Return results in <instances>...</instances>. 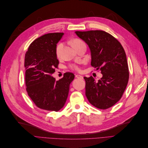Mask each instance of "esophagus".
<instances>
[{"instance_id":"1","label":"esophagus","mask_w":148,"mask_h":148,"mask_svg":"<svg viewBox=\"0 0 148 148\" xmlns=\"http://www.w3.org/2000/svg\"><path fill=\"white\" fill-rule=\"evenodd\" d=\"M75 77L76 78H78V79H82L83 78V76L79 75H75Z\"/></svg>"}]
</instances>
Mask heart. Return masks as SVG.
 Segmentation results:
<instances>
[{"label": "heart", "mask_w": 148, "mask_h": 148, "mask_svg": "<svg viewBox=\"0 0 148 148\" xmlns=\"http://www.w3.org/2000/svg\"><path fill=\"white\" fill-rule=\"evenodd\" d=\"M84 43L82 40H81L80 39H78V38H75L72 41V45L75 49L78 48L81 45L84 44ZM62 47H63V44L62 43H58L57 45V47H56L55 52H56V55H57V57H60V56ZM79 64H80V62L79 63ZM70 68L72 70H76V71H79L80 70L79 66L77 64H71L70 66Z\"/></svg>", "instance_id": "heart-1"}]
</instances>
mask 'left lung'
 Wrapping results in <instances>:
<instances>
[{"mask_svg":"<svg viewBox=\"0 0 148 148\" xmlns=\"http://www.w3.org/2000/svg\"><path fill=\"white\" fill-rule=\"evenodd\" d=\"M75 33L90 48L91 66L97 70H100L102 74L97 82L92 76L84 77L87 99L97 108H110L121 99L129 79L124 49L116 38L103 31H76Z\"/></svg>","mask_w":148,"mask_h":148,"instance_id":"8db88e82","label":"left lung"}]
</instances>
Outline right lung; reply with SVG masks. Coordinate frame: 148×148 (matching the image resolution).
<instances>
[{"label": "right lung", "instance_id": "obj_1", "mask_svg": "<svg viewBox=\"0 0 148 148\" xmlns=\"http://www.w3.org/2000/svg\"><path fill=\"white\" fill-rule=\"evenodd\" d=\"M64 33H49L35 40L25 57V83L28 96L36 106L47 111H58L66 102L70 84L75 78L67 72L56 81L52 75L58 68L57 44Z\"/></svg>", "mask_w": 148, "mask_h": 148}]
</instances>
